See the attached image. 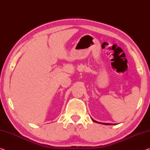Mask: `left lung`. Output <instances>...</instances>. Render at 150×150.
Listing matches in <instances>:
<instances>
[{
    "mask_svg": "<svg viewBox=\"0 0 150 150\" xmlns=\"http://www.w3.org/2000/svg\"><path fill=\"white\" fill-rule=\"evenodd\" d=\"M93 121H94V122H95V123H98V122H97V121H96L95 120H94V119H93ZM100 124H103V125H114V124H110V123H100Z\"/></svg>",
    "mask_w": 150,
    "mask_h": 150,
    "instance_id": "obj_1",
    "label": "left lung"
}]
</instances>
